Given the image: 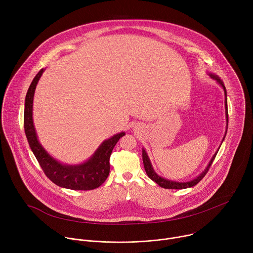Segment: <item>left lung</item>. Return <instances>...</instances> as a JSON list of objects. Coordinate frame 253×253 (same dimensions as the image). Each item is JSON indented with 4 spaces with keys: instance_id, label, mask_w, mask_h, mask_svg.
Listing matches in <instances>:
<instances>
[{
    "instance_id": "obj_1",
    "label": "left lung",
    "mask_w": 253,
    "mask_h": 253,
    "mask_svg": "<svg viewBox=\"0 0 253 253\" xmlns=\"http://www.w3.org/2000/svg\"><path fill=\"white\" fill-rule=\"evenodd\" d=\"M209 76H210L211 78H213L214 80L217 81V83H218V84L223 88V90H224V95H225V117H226V129H227V126H228V111H227V94H226L225 86H224L223 82L220 80V78H219L217 75L209 73ZM226 132H227V130L225 131V135H224V137H223V139H222V142H223V140H224V138H225V136H226ZM222 142H221V144H222ZM219 148H220V147H219ZM218 150H219V149H217V151H216L215 154L212 156V158H211V160L209 161V163H208V165L206 166V168H205L198 176H196L194 179L190 180V181H186V182L172 181V180H169V179H166V178H163V177L159 176V175L154 171V169H153V167H152V164H151V162H150V159H149V157H148V154H147V152L145 151V149H144V148H142V159H143V163H144V168H145V171H146L148 177H149L151 180H153L154 182H156L159 186H161V187H163V188H166V189H185V188H189V187H192V186L196 185V184L200 181V180L206 175V173L208 172V170H209V168H210V166H211L213 160L215 159V156H216V154H217Z\"/></svg>"
}]
</instances>
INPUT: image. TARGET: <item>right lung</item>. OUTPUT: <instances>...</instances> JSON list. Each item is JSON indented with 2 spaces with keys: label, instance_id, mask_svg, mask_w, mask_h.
I'll list each match as a JSON object with an SVG mask.
<instances>
[{
  "label": "right lung",
  "instance_id": "1",
  "mask_svg": "<svg viewBox=\"0 0 253 253\" xmlns=\"http://www.w3.org/2000/svg\"><path fill=\"white\" fill-rule=\"evenodd\" d=\"M44 71L45 69H41L35 76L25 99L24 128L31 150L46 176L56 185L72 190H92L98 188L109 175V160L112 150L119 139L125 135V132L115 134L111 138L103 141L94 154L81 164H63L53 158L39 142L33 122L34 94Z\"/></svg>",
  "mask_w": 253,
  "mask_h": 253
}]
</instances>
